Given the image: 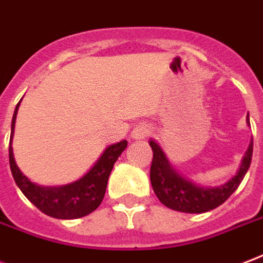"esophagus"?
Listing matches in <instances>:
<instances>
[{"label":"esophagus","mask_w":263,"mask_h":263,"mask_svg":"<svg viewBox=\"0 0 263 263\" xmlns=\"http://www.w3.org/2000/svg\"><path fill=\"white\" fill-rule=\"evenodd\" d=\"M152 131H153V128L150 127L149 124L140 123L138 124L134 129H132L131 136H132V139H136V140L146 139L147 136H150Z\"/></svg>","instance_id":"obj_1"}]
</instances>
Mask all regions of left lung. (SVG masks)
Listing matches in <instances>:
<instances>
[{"label": "left lung", "mask_w": 263, "mask_h": 263, "mask_svg": "<svg viewBox=\"0 0 263 263\" xmlns=\"http://www.w3.org/2000/svg\"><path fill=\"white\" fill-rule=\"evenodd\" d=\"M247 124L250 125V118L247 114ZM149 145L153 150V161L150 167V182L158 200L165 207L180 212L189 214H201L210 210L219 207L232 196L234 190L241 183L247 174L252 158V140L247 152L241 160V165L237 174L219 187H203L194 185L193 182L186 179L179 172H176L163 149L150 140Z\"/></svg>", "instance_id": "1"}]
</instances>
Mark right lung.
Masks as SVG:
<instances>
[{"label":"right lung","mask_w":263,"mask_h":263,"mask_svg":"<svg viewBox=\"0 0 263 263\" xmlns=\"http://www.w3.org/2000/svg\"><path fill=\"white\" fill-rule=\"evenodd\" d=\"M20 102L16 105L15 113L12 117L11 140H9V165H11L12 176L16 185L22 190L30 203L45 215L58 219H76L91 214L99 207L105 197L106 186L109 180L110 172L113 170L114 163L117 161L120 154L127 147V140H121L118 143L110 145L103 152L99 160L89 171L78 180L65 186H53L45 187L33 183L16 165L12 149V136L15 132L16 114L19 109Z\"/></svg>","instance_id":"1"}]
</instances>
